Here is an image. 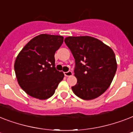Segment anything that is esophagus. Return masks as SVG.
<instances>
[{"label": "esophagus", "instance_id": "1", "mask_svg": "<svg viewBox=\"0 0 133 133\" xmlns=\"http://www.w3.org/2000/svg\"><path fill=\"white\" fill-rule=\"evenodd\" d=\"M64 75L65 77H70V76H72L73 73L72 71H68V72H64Z\"/></svg>", "mask_w": 133, "mask_h": 133}]
</instances>
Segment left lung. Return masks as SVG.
<instances>
[{
	"label": "left lung",
	"mask_w": 133,
	"mask_h": 133,
	"mask_svg": "<svg viewBox=\"0 0 133 133\" xmlns=\"http://www.w3.org/2000/svg\"><path fill=\"white\" fill-rule=\"evenodd\" d=\"M65 43L75 59L77 83L72 90L77 97L90 100L99 97L111 84L117 61L111 48L91 36H69Z\"/></svg>",
	"instance_id": "1"
}]
</instances>
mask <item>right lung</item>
<instances>
[{
  "mask_svg": "<svg viewBox=\"0 0 133 133\" xmlns=\"http://www.w3.org/2000/svg\"><path fill=\"white\" fill-rule=\"evenodd\" d=\"M63 37L43 34L25 45L16 58L18 83L28 95L38 99L52 97L64 74L55 68L54 54Z\"/></svg>",
  "mask_w": 133,
  "mask_h": 133,
  "instance_id": "right-lung-1",
  "label": "right lung"
}]
</instances>
